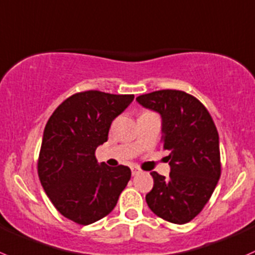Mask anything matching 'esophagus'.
<instances>
[{
	"label": "esophagus",
	"mask_w": 255,
	"mask_h": 255,
	"mask_svg": "<svg viewBox=\"0 0 255 255\" xmlns=\"http://www.w3.org/2000/svg\"><path fill=\"white\" fill-rule=\"evenodd\" d=\"M141 171L138 170L137 167H131V173H132V176H136V175H138V173H140Z\"/></svg>",
	"instance_id": "34e87169"
}]
</instances>
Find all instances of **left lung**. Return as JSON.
<instances>
[{"instance_id": "obj_1", "label": "left lung", "mask_w": 255, "mask_h": 255, "mask_svg": "<svg viewBox=\"0 0 255 255\" xmlns=\"http://www.w3.org/2000/svg\"><path fill=\"white\" fill-rule=\"evenodd\" d=\"M161 117V142L170 177L151 172L146 202L156 216L176 224L195 218L212 196L221 176L219 136L202 103L181 90H158L136 98Z\"/></svg>"}]
</instances>
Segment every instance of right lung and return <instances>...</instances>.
<instances>
[{
    "label": "right lung",
    "mask_w": 255,
    "mask_h": 255,
    "mask_svg": "<svg viewBox=\"0 0 255 255\" xmlns=\"http://www.w3.org/2000/svg\"><path fill=\"white\" fill-rule=\"evenodd\" d=\"M132 100L133 95L88 90L64 100L48 120L38 176L43 190L65 218L88 226L117 206L131 171L123 165H99L95 150L108 141L113 120Z\"/></svg>",
    "instance_id": "right-lung-1"
}]
</instances>
